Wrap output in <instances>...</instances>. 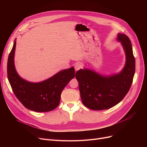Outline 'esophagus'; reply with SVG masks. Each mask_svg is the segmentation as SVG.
<instances>
[{
	"instance_id": "34e87169",
	"label": "esophagus",
	"mask_w": 147,
	"mask_h": 147,
	"mask_svg": "<svg viewBox=\"0 0 147 147\" xmlns=\"http://www.w3.org/2000/svg\"><path fill=\"white\" fill-rule=\"evenodd\" d=\"M82 68V65L79 64V63H77L74 65V68H75V70L76 71L79 70V69H80Z\"/></svg>"
}]
</instances>
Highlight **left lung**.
Segmentation results:
<instances>
[{
	"instance_id": "8db88e82",
	"label": "left lung",
	"mask_w": 147,
	"mask_h": 147,
	"mask_svg": "<svg viewBox=\"0 0 147 147\" xmlns=\"http://www.w3.org/2000/svg\"><path fill=\"white\" fill-rule=\"evenodd\" d=\"M117 40L121 43L126 55L124 68L119 73L104 76L85 68L76 72L83 104L89 109L102 110L119 104L129 92L135 71V59L129 38L119 33Z\"/></svg>"
}]
</instances>
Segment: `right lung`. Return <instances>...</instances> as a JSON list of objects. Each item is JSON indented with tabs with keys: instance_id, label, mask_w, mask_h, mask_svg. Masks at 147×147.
Here are the masks:
<instances>
[{
	"instance_id": "add662e5",
	"label": "right lung",
	"mask_w": 147,
	"mask_h": 147,
	"mask_svg": "<svg viewBox=\"0 0 147 147\" xmlns=\"http://www.w3.org/2000/svg\"><path fill=\"white\" fill-rule=\"evenodd\" d=\"M16 39L9 53L7 64V78L15 95L27 109L48 112L57 108L61 92L75 76L74 67L61 70L44 81L33 83L21 78L14 64Z\"/></svg>"
}]
</instances>
